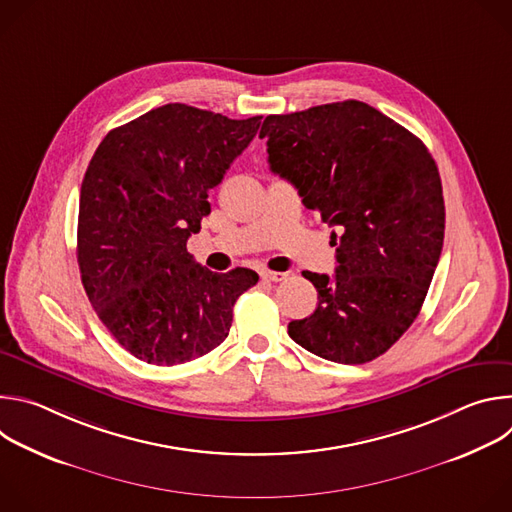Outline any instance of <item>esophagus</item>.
Instances as JSON below:
<instances>
[{"instance_id": "esophagus-1", "label": "esophagus", "mask_w": 512, "mask_h": 512, "mask_svg": "<svg viewBox=\"0 0 512 512\" xmlns=\"http://www.w3.org/2000/svg\"><path fill=\"white\" fill-rule=\"evenodd\" d=\"M285 277H287V273H283V271H269V269L261 271V279H265V281H283Z\"/></svg>"}]
</instances>
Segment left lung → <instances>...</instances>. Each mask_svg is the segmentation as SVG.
<instances>
[{"mask_svg":"<svg viewBox=\"0 0 512 512\" xmlns=\"http://www.w3.org/2000/svg\"><path fill=\"white\" fill-rule=\"evenodd\" d=\"M271 172L334 227L336 273L304 271L318 308L287 326L316 356L362 364L387 352L417 318L442 255L446 206L419 137L362 101L267 115Z\"/></svg>","mask_w":512,"mask_h":512,"instance_id":"8db88e82","label":"left lung"}]
</instances>
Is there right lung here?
<instances>
[{"label":"right lung","mask_w":512,"mask_h":512,"mask_svg":"<svg viewBox=\"0 0 512 512\" xmlns=\"http://www.w3.org/2000/svg\"><path fill=\"white\" fill-rule=\"evenodd\" d=\"M261 119L168 103L99 143L81 186L77 259L99 320L135 358L174 367L210 352L259 281L245 267H202L186 243Z\"/></svg>","instance_id":"obj_1"}]
</instances>
